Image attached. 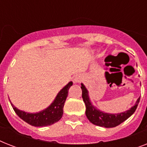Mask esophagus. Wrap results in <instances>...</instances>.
I'll use <instances>...</instances> for the list:
<instances>
[{
	"label": "esophagus",
	"mask_w": 147,
	"mask_h": 147,
	"mask_svg": "<svg viewBox=\"0 0 147 147\" xmlns=\"http://www.w3.org/2000/svg\"><path fill=\"white\" fill-rule=\"evenodd\" d=\"M82 78L80 75H77L74 78V82L75 83H79L80 82H82Z\"/></svg>",
	"instance_id": "esophagus-1"
}]
</instances>
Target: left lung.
Returning <instances> with one entry per match:
<instances>
[{
	"label": "left lung",
	"mask_w": 147,
	"mask_h": 147,
	"mask_svg": "<svg viewBox=\"0 0 147 147\" xmlns=\"http://www.w3.org/2000/svg\"><path fill=\"white\" fill-rule=\"evenodd\" d=\"M81 85H82L81 88L82 90L83 100H84L85 107H86L85 114L90 122L94 125L107 128L117 127L121 123H123V121H125L127 119L129 118L134 113L140 102V97L137 99L135 105L126 111L117 113V114L105 113V112L98 109L96 107H94V105H92V101L90 100L88 91L85 88L84 84L82 83Z\"/></svg>",
	"instance_id": "1"
}]
</instances>
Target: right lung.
Segmentation results:
<instances>
[{"label": "right lung", "mask_w": 147, "mask_h": 147, "mask_svg": "<svg viewBox=\"0 0 147 147\" xmlns=\"http://www.w3.org/2000/svg\"><path fill=\"white\" fill-rule=\"evenodd\" d=\"M72 84V82H69L64 88H62L49 107L41 111L36 113H29L17 108L11 103V101L10 104L16 114L23 121L29 123L30 125L34 127H47L52 125L62 118L65 101L68 96L69 89Z\"/></svg>", "instance_id": "add662e5"}]
</instances>
